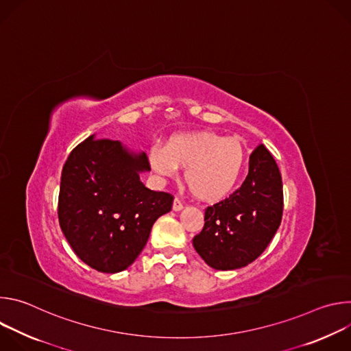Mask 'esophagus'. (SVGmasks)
<instances>
[{
	"label": "esophagus",
	"mask_w": 351,
	"mask_h": 351,
	"mask_svg": "<svg viewBox=\"0 0 351 351\" xmlns=\"http://www.w3.org/2000/svg\"><path fill=\"white\" fill-rule=\"evenodd\" d=\"M182 208H183V203H182V199L176 197V198L173 199V206H172V210H173V211H180Z\"/></svg>",
	"instance_id": "obj_1"
}]
</instances>
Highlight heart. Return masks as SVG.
I'll return each instance as SVG.
<instances>
[{
    "instance_id": "b5f03b06",
    "label": "heart",
    "mask_w": 351,
    "mask_h": 351,
    "mask_svg": "<svg viewBox=\"0 0 351 351\" xmlns=\"http://www.w3.org/2000/svg\"><path fill=\"white\" fill-rule=\"evenodd\" d=\"M153 169L173 178L179 167L186 168L184 180L199 199L214 202L226 195L237 182L244 148L237 138L202 132L172 137L167 145L153 144L148 152Z\"/></svg>"
}]
</instances>
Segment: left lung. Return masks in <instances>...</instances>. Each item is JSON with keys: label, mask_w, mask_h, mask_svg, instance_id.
I'll return each instance as SVG.
<instances>
[{"label": "left lung", "mask_w": 351, "mask_h": 351, "mask_svg": "<svg viewBox=\"0 0 351 351\" xmlns=\"http://www.w3.org/2000/svg\"><path fill=\"white\" fill-rule=\"evenodd\" d=\"M283 214L280 171L264 144L250 156L248 175L229 197L206 208L204 228L193 245L211 268L230 271L258 258Z\"/></svg>", "instance_id": "obj_1"}]
</instances>
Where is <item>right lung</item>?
I'll list each match as a JSON object with an SVG mask.
<instances>
[{"instance_id": "1", "label": "right lung", "mask_w": 351, "mask_h": 351, "mask_svg": "<svg viewBox=\"0 0 351 351\" xmlns=\"http://www.w3.org/2000/svg\"><path fill=\"white\" fill-rule=\"evenodd\" d=\"M143 171H149L144 153L94 136L72 149L62 168L60 226L76 256L98 272L130 267L154 222L172 208L173 195L147 189Z\"/></svg>"}]
</instances>
